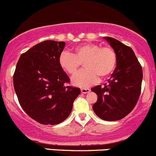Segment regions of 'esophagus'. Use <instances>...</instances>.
<instances>
[{
  "label": "esophagus",
  "mask_w": 156,
  "mask_h": 156,
  "mask_svg": "<svg viewBox=\"0 0 156 156\" xmlns=\"http://www.w3.org/2000/svg\"><path fill=\"white\" fill-rule=\"evenodd\" d=\"M90 91V89H88V88H83L81 89V92L83 94H86V93H89Z\"/></svg>",
  "instance_id": "esophagus-1"
}]
</instances>
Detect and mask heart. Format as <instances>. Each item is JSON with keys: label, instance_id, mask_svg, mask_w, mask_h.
<instances>
[{"label": "heart", "instance_id": "b5f03b06", "mask_svg": "<svg viewBox=\"0 0 156 156\" xmlns=\"http://www.w3.org/2000/svg\"><path fill=\"white\" fill-rule=\"evenodd\" d=\"M83 62L85 69L72 78V83L80 87H88L98 81V76L105 78L112 73L117 57L110 46L86 43L75 47L72 53L62 52L58 58L60 67L70 75H74Z\"/></svg>", "mask_w": 156, "mask_h": 156}]
</instances>
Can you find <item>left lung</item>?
I'll list each match as a JSON object with an SVG mask.
<instances>
[{
  "label": "left lung",
  "mask_w": 156,
  "mask_h": 156,
  "mask_svg": "<svg viewBox=\"0 0 156 156\" xmlns=\"http://www.w3.org/2000/svg\"><path fill=\"white\" fill-rule=\"evenodd\" d=\"M104 39L116 54V67L108 84L91 88L98 95L92 109L102 119L117 121L126 117L135 107L140 94L143 70L131 47L115 38L105 37Z\"/></svg>",
  "instance_id": "1"
}]
</instances>
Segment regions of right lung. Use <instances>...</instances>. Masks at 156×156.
<instances>
[{"label":"right lung","instance_id":"obj_1","mask_svg":"<svg viewBox=\"0 0 156 156\" xmlns=\"http://www.w3.org/2000/svg\"><path fill=\"white\" fill-rule=\"evenodd\" d=\"M65 43L45 41L22 54L13 75L21 107L43 125H57L69 116L80 89L67 86L70 78L58 58Z\"/></svg>","mask_w":156,"mask_h":156}]
</instances>
